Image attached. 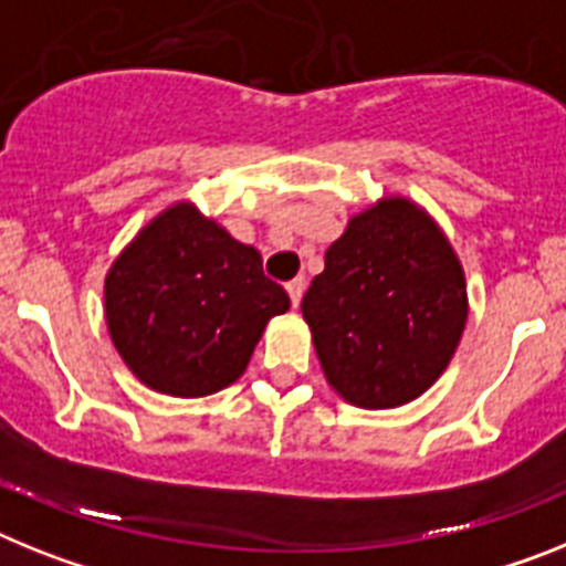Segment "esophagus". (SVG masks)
<instances>
[{
    "instance_id": "esophagus-1",
    "label": "esophagus",
    "mask_w": 566,
    "mask_h": 566,
    "mask_svg": "<svg viewBox=\"0 0 566 566\" xmlns=\"http://www.w3.org/2000/svg\"><path fill=\"white\" fill-rule=\"evenodd\" d=\"M286 292H289V297H292V306L297 308L303 301V292H306V280L294 277L292 283H286Z\"/></svg>"
}]
</instances>
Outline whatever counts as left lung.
<instances>
[{"mask_svg": "<svg viewBox=\"0 0 566 566\" xmlns=\"http://www.w3.org/2000/svg\"><path fill=\"white\" fill-rule=\"evenodd\" d=\"M301 312L332 389L352 407L395 409L441 378L470 301L434 217L389 195L346 223Z\"/></svg>", "mask_w": 566, "mask_h": 566, "instance_id": "8db88e82", "label": "left lung"}]
</instances>
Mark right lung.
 Listing matches in <instances>:
<instances>
[{"label":"right lung","instance_id":"add662e5","mask_svg":"<svg viewBox=\"0 0 566 566\" xmlns=\"http://www.w3.org/2000/svg\"><path fill=\"white\" fill-rule=\"evenodd\" d=\"M286 308L289 294L265 277L260 251L188 200L151 217L105 274L114 349L148 389L171 398L234 384Z\"/></svg>","mask_w":566,"mask_h":566}]
</instances>
